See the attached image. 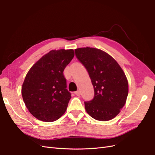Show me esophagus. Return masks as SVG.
I'll return each mask as SVG.
<instances>
[{
	"label": "esophagus",
	"mask_w": 155,
	"mask_h": 155,
	"mask_svg": "<svg viewBox=\"0 0 155 155\" xmlns=\"http://www.w3.org/2000/svg\"><path fill=\"white\" fill-rule=\"evenodd\" d=\"M75 94L76 96H80V92H79V91H77L75 92Z\"/></svg>",
	"instance_id": "esophagus-1"
}]
</instances>
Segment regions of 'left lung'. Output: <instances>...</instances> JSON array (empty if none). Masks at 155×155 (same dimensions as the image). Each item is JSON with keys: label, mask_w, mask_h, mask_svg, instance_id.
Returning <instances> with one entry per match:
<instances>
[{"label": "left lung", "mask_w": 155, "mask_h": 155, "mask_svg": "<svg viewBox=\"0 0 155 155\" xmlns=\"http://www.w3.org/2000/svg\"><path fill=\"white\" fill-rule=\"evenodd\" d=\"M75 54L87 69L94 90L93 99L84 102L87 113L99 121L114 118L128 95V81L123 70L113 58L100 49L79 48Z\"/></svg>", "instance_id": "obj_1"}]
</instances>
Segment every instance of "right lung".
Wrapping results in <instances>:
<instances>
[{
  "instance_id": "right-lung-1",
  "label": "right lung",
  "mask_w": 155,
  "mask_h": 155,
  "mask_svg": "<svg viewBox=\"0 0 155 155\" xmlns=\"http://www.w3.org/2000/svg\"><path fill=\"white\" fill-rule=\"evenodd\" d=\"M74 56L72 49L52 50L27 73L22 96L27 109L37 119L51 122L66 111L71 93L67 89L63 71Z\"/></svg>"
}]
</instances>
